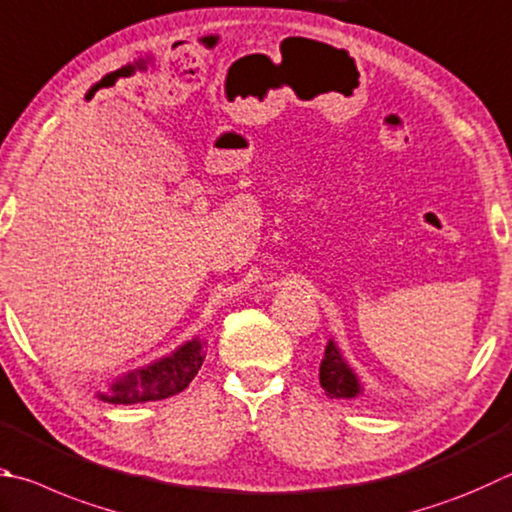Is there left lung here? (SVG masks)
<instances>
[{"label": "left lung", "mask_w": 512, "mask_h": 512, "mask_svg": "<svg viewBox=\"0 0 512 512\" xmlns=\"http://www.w3.org/2000/svg\"><path fill=\"white\" fill-rule=\"evenodd\" d=\"M320 385L331 398L353 401V398L365 396V385H362L356 369L342 356L338 342L333 338L324 347V358L320 362Z\"/></svg>", "instance_id": "left-lung-1"}]
</instances>
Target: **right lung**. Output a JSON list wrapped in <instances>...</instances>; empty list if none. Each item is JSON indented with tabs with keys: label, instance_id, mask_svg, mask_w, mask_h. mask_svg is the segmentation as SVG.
<instances>
[{
	"label": "right lung",
	"instance_id": "add662e5",
	"mask_svg": "<svg viewBox=\"0 0 512 512\" xmlns=\"http://www.w3.org/2000/svg\"><path fill=\"white\" fill-rule=\"evenodd\" d=\"M203 360H206V342L194 336L167 356L152 360L150 365L116 376L107 385V392H98L96 398L114 405L163 401V398L183 392L192 383Z\"/></svg>",
	"mask_w": 512,
	"mask_h": 512
}]
</instances>
